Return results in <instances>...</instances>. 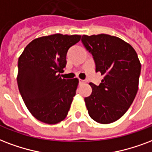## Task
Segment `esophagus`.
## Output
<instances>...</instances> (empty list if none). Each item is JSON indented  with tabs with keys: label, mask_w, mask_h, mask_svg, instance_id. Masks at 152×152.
<instances>
[{
	"label": "esophagus",
	"mask_w": 152,
	"mask_h": 152,
	"mask_svg": "<svg viewBox=\"0 0 152 152\" xmlns=\"http://www.w3.org/2000/svg\"><path fill=\"white\" fill-rule=\"evenodd\" d=\"M85 83H86V81L84 80H80V79L79 80V84H84Z\"/></svg>",
	"instance_id": "obj_1"
}]
</instances>
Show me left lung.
<instances>
[{
    "mask_svg": "<svg viewBox=\"0 0 152 152\" xmlns=\"http://www.w3.org/2000/svg\"><path fill=\"white\" fill-rule=\"evenodd\" d=\"M91 53L96 72L104 75L97 86L90 83L91 94L84 98L90 117L103 124L118 120L132 104L138 91L141 64L137 53L120 38L107 34L82 37Z\"/></svg>",
    "mask_w": 152,
    "mask_h": 152,
    "instance_id": "obj_1",
    "label": "left lung"
}]
</instances>
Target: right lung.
Returning a JSON list of instances; mask_svg holds the SVG:
<instances>
[{"mask_svg": "<svg viewBox=\"0 0 152 152\" xmlns=\"http://www.w3.org/2000/svg\"><path fill=\"white\" fill-rule=\"evenodd\" d=\"M80 35L54 34L35 39L18 60L17 84L26 107L37 120L48 124L60 123L68 115L78 79L65 80L59 72L66 66L69 48Z\"/></svg>", "mask_w": 152, "mask_h": 152, "instance_id": "1", "label": "right lung"}]
</instances>
